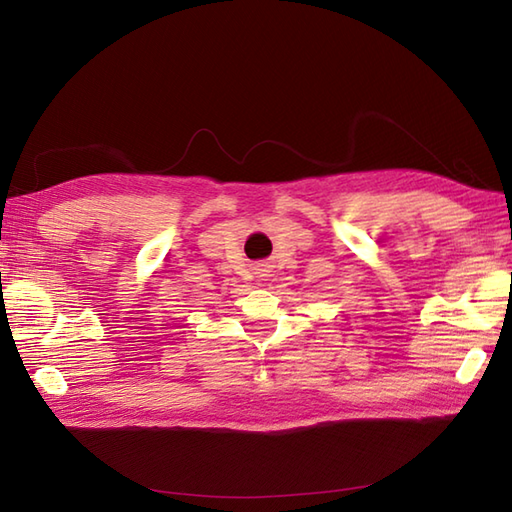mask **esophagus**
I'll list each match as a JSON object with an SVG mask.
<instances>
[{"instance_id": "1", "label": "esophagus", "mask_w": 512, "mask_h": 512, "mask_svg": "<svg viewBox=\"0 0 512 512\" xmlns=\"http://www.w3.org/2000/svg\"><path fill=\"white\" fill-rule=\"evenodd\" d=\"M258 277H260V280H262V282H267V280H269V277H271V271H269L267 267H262V269H258Z\"/></svg>"}]
</instances>
